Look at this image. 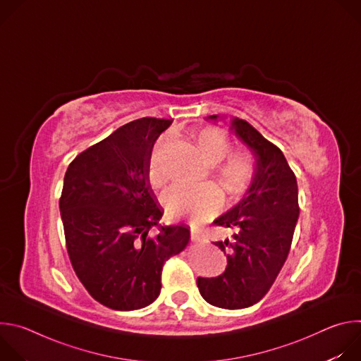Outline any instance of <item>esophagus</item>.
<instances>
[{
    "label": "esophagus",
    "instance_id": "34e87169",
    "mask_svg": "<svg viewBox=\"0 0 361 361\" xmlns=\"http://www.w3.org/2000/svg\"><path fill=\"white\" fill-rule=\"evenodd\" d=\"M191 240H192V241H201V240H202V235H201L198 231H191Z\"/></svg>",
    "mask_w": 361,
    "mask_h": 361
}]
</instances>
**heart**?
Masks as SVG:
<instances>
[{"instance_id": "1", "label": "heart", "mask_w": 361, "mask_h": 361, "mask_svg": "<svg viewBox=\"0 0 361 361\" xmlns=\"http://www.w3.org/2000/svg\"><path fill=\"white\" fill-rule=\"evenodd\" d=\"M197 142L205 160L216 166V177L230 195H240L248 188L254 177V161L250 154L235 152L227 158L231 142L224 134L214 130L201 131ZM166 144L167 138L163 137L151 154L148 177L154 185H161L166 181L160 164ZM163 202L173 217H188L194 224H201L217 214L223 204V195L214 184H176L164 192Z\"/></svg>"}]
</instances>
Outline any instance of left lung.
Listing matches in <instances>:
<instances>
[{
  "label": "left lung",
  "mask_w": 361,
  "mask_h": 361,
  "mask_svg": "<svg viewBox=\"0 0 361 361\" xmlns=\"http://www.w3.org/2000/svg\"><path fill=\"white\" fill-rule=\"evenodd\" d=\"M219 123L226 117L210 116ZM230 130L247 145L254 177L240 201L214 220L235 230L233 238L214 243L227 254L224 273L197 279L201 297L220 308L238 310L260 301L277 279L298 220V188L284 154L247 121L231 117Z\"/></svg>",
  "instance_id": "left-lung-1"
}]
</instances>
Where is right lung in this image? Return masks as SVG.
Wrapping results in <instances>:
<instances>
[{"label": "right lung", "instance_id": "1", "mask_svg": "<svg viewBox=\"0 0 361 361\" xmlns=\"http://www.w3.org/2000/svg\"><path fill=\"white\" fill-rule=\"evenodd\" d=\"M171 123L144 117L120 127L77 156L64 177L60 212L73 269L113 310L156 301L164 263L190 240L187 226L160 224L164 210L148 177L152 147Z\"/></svg>", "mask_w": 361, "mask_h": 361}]
</instances>
